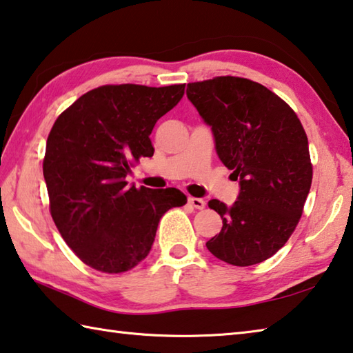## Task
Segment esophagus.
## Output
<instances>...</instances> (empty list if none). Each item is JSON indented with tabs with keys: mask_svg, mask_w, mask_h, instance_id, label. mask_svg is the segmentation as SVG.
<instances>
[{
	"mask_svg": "<svg viewBox=\"0 0 353 353\" xmlns=\"http://www.w3.org/2000/svg\"><path fill=\"white\" fill-rule=\"evenodd\" d=\"M188 203L196 210H203L205 208V201L199 197H188Z\"/></svg>",
	"mask_w": 353,
	"mask_h": 353,
	"instance_id": "esophagus-1",
	"label": "esophagus"
}]
</instances>
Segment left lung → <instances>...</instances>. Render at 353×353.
<instances>
[{
  "label": "left lung",
  "mask_w": 353,
  "mask_h": 353,
  "mask_svg": "<svg viewBox=\"0 0 353 353\" xmlns=\"http://www.w3.org/2000/svg\"><path fill=\"white\" fill-rule=\"evenodd\" d=\"M187 97L241 187L232 207L208 202L222 230L207 248L227 264H259L284 247L303 214L313 174L304 128L283 99L241 77L188 83Z\"/></svg>",
  "instance_id": "left-lung-1"
}]
</instances>
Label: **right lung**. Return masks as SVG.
<instances>
[{
  "instance_id": "obj_1",
  "label": "right lung",
  "mask_w": 353,
  "mask_h": 353,
  "mask_svg": "<svg viewBox=\"0 0 353 353\" xmlns=\"http://www.w3.org/2000/svg\"><path fill=\"white\" fill-rule=\"evenodd\" d=\"M185 85H106L75 100L55 120L43 174L50 214L69 248L103 273L131 270L148 256L166 211L187 203L176 188L128 185L151 157L156 121L181 101Z\"/></svg>"
}]
</instances>
